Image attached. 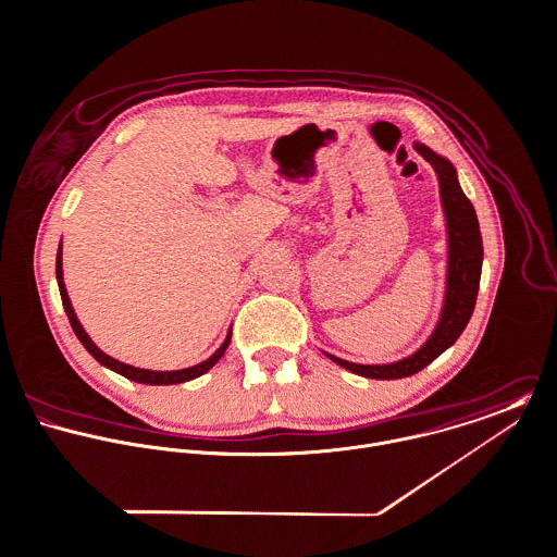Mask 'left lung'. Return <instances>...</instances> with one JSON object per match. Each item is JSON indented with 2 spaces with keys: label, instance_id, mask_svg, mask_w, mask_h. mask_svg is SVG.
I'll return each mask as SVG.
<instances>
[{
  "label": "left lung",
  "instance_id": "8db88e82",
  "mask_svg": "<svg viewBox=\"0 0 557 557\" xmlns=\"http://www.w3.org/2000/svg\"><path fill=\"white\" fill-rule=\"evenodd\" d=\"M413 148L433 165L437 181H440V194H442V207H444L445 232H447V269H445V295L444 306L440 321L429 335V339L409 357H403L392 363H352L346 359H339L332 352H325L337 366L346 368L352 374L366 376V379H405L422 368H426L433 359H437L445 348H449L462 330L467 327L473 308L475 297L480 288V273H482V236H480V223L475 218L473 205L467 200L458 185L456 168L429 146L416 141Z\"/></svg>",
  "mask_w": 557,
  "mask_h": 557
}]
</instances>
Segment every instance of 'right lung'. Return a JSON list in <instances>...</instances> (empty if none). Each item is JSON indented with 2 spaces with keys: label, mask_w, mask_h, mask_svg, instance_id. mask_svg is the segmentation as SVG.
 I'll list each match as a JSON object with an SVG mask.
<instances>
[{
  "label": "right lung",
  "mask_w": 557,
  "mask_h": 557,
  "mask_svg": "<svg viewBox=\"0 0 557 557\" xmlns=\"http://www.w3.org/2000/svg\"><path fill=\"white\" fill-rule=\"evenodd\" d=\"M55 277H58V288H60V297H62V306L66 310V317L71 321V327L75 335L79 337V342L86 346V350L106 368H110L113 372L135 381V383H144V385H176V383H185V381H191V379H198L202 376L205 372H209L225 352L227 344H230V335L232 330L225 335V339L222 342V346L205 361L191 366V368H183V370H146V368H135V366H128V363H122L117 359L110 357L108 352H103L92 339L90 335L86 334V330L82 327L75 310H73V304L69 299V293H66V286H64V271H62V240H60V247H58V256H55Z\"/></svg>",
  "instance_id": "1"
}]
</instances>
